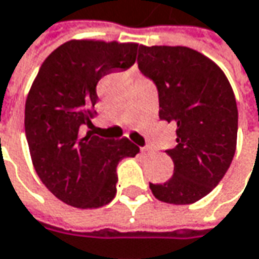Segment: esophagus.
Listing matches in <instances>:
<instances>
[{
  "mask_svg": "<svg viewBox=\"0 0 259 259\" xmlns=\"http://www.w3.org/2000/svg\"><path fill=\"white\" fill-rule=\"evenodd\" d=\"M143 153H146V154H153V150L150 149V147H144V149H143Z\"/></svg>",
  "mask_w": 259,
  "mask_h": 259,
  "instance_id": "obj_1",
  "label": "esophagus"
}]
</instances>
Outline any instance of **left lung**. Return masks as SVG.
<instances>
[{"label":"left lung","instance_id":"obj_1","mask_svg":"<svg viewBox=\"0 0 259 259\" xmlns=\"http://www.w3.org/2000/svg\"><path fill=\"white\" fill-rule=\"evenodd\" d=\"M138 68L159 92V118L176 126V146L166 150L174 175L150 184L157 200L192 204L219 185L233 160L238 106L225 72L187 46L138 48Z\"/></svg>","mask_w":259,"mask_h":259}]
</instances>
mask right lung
I'll return each instance as SVG.
<instances>
[{
  "label": "right lung",
  "mask_w": 259,
  "mask_h": 259,
  "mask_svg": "<svg viewBox=\"0 0 259 259\" xmlns=\"http://www.w3.org/2000/svg\"><path fill=\"white\" fill-rule=\"evenodd\" d=\"M138 44L70 40L44 61L26 99L24 130L33 166L58 200L99 208L116 195V166L140 149L128 138L84 134L102 77L134 65Z\"/></svg>",
  "instance_id": "1"
}]
</instances>
